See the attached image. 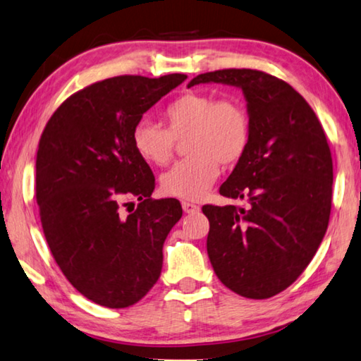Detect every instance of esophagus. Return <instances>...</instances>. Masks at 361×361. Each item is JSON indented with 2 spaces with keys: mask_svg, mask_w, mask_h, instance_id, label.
Instances as JSON below:
<instances>
[{
  "mask_svg": "<svg viewBox=\"0 0 361 361\" xmlns=\"http://www.w3.org/2000/svg\"><path fill=\"white\" fill-rule=\"evenodd\" d=\"M181 207H183V210L186 212V214H194V212L199 210V205L192 204V202H188V201L181 202Z\"/></svg>",
  "mask_w": 361,
  "mask_h": 361,
  "instance_id": "esophagus-1",
  "label": "esophagus"
}]
</instances>
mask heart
<instances>
[{
	"label": "heart",
	"instance_id": "obj_1",
	"mask_svg": "<svg viewBox=\"0 0 361 361\" xmlns=\"http://www.w3.org/2000/svg\"><path fill=\"white\" fill-rule=\"evenodd\" d=\"M165 127L142 118L131 131V142L145 162L165 167L183 141L188 157L175 164L160 180L171 197L197 201L220 175V164L233 167L247 152L250 118L238 99H216L207 93L190 91L164 109Z\"/></svg>",
	"mask_w": 361,
	"mask_h": 361
}]
</instances>
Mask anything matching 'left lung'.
<instances>
[{"instance_id": "8db88e82", "label": "left lung", "mask_w": 361, "mask_h": 361, "mask_svg": "<svg viewBox=\"0 0 361 361\" xmlns=\"http://www.w3.org/2000/svg\"><path fill=\"white\" fill-rule=\"evenodd\" d=\"M243 90L250 118L245 156L220 194L245 205H204L207 254L220 281L247 299L289 288L322 244L333 197V159L308 102L265 72L225 68L194 77Z\"/></svg>"}]
</instances>
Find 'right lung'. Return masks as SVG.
I'll use <instances>...</instances> for the list:
<instances>
[{
  "mask_svg": "<svg viewBox=\"0 0 361 361\" xmlns=\"http://www.w3.org/2000/svg\"><path fill=\"white\" fill-rule=\"evenodd\" d=\"M186 80L120 75L77 91L39 138L37 202L44 238L80 294L107 308L141 300L162 271L164 243L181 219L176 199H152V170L131 131L142 114ZM136 197L139 207H121Z\"/></svg>",
  "mask_w": 361,
  "mask_h": 361,
  "instance_id": "obj_1",
  "label": "right lung"
}]
</instances>
